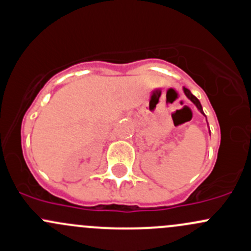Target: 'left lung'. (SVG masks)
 Here are the masks:
<instances>
[{
    "mask_svg": "<svg viewBox=\"0 0 251 251\" xmlns=\"http://www.w3.org/2000/svg\"><path fill=\"white\" fill-rule=\"evenodd\" d=\"M183 90H184V94L186 95V97H188V99L190 100V101H191L192 103H194L195 105H196V107H197V109H199L200 112H201L202 114L204 115V113H203V109H202V105H201V103H200V101H199V100H197V97H196V96H194V95L191 94V91H190L189 89H186V88H183Z\"/></svg>",
    "mask_w": 251,
    "mask_h": 251,
    "instance_id": "8db88e82",
    "label": "left lung"
}]
</instances>
